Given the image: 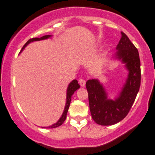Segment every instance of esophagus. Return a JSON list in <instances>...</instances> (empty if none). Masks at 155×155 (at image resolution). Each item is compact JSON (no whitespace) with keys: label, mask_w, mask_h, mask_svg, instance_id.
I'll return each instance as SVG.
<instances>
[{"label":"esophagus","mask_w":155,"mask_h":155,"mask_svg":"<svg viewBox=\"0 0 155 155\" xmlns=\"http://www.w3.org/2000/svg\"><path fill=\"white\" fill-rule=\"evenodd\" d=\"M85 79H79V85H81V86L82 87H84L85 85Z\"/></svg>","instance_id":"obj_1"}]
</instances>
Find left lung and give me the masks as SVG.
<instances>
[{"label": "left lung", "mask_w": 155, "mask_h": 155, "mask_svg": "<svg viewBox=\"0 0 155 155\" xmlns=\"http://www.w3.org/2000/svg\"><path fill=\"white\" fill-rule=\"evenodd\" d=\"M115 58L125 64L127 79L121 93L115 100H109L103 85L97 79L86 82L89 107L94 121L101 125H112L124 119L132 107L141 83L140 59L137 48L124 32L117 45Z\"/></svg>", "instance_id": "left-lung-1"}]
</instances>
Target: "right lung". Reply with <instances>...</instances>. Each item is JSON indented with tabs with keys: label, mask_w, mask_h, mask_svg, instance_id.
I'll use <instances>...</instances> for the list:
<instances>
[{
	"label": "right lung",
	"mask_w": 155,
	"mask_h": 155,
	"mask_svg": "<svg viewBox=\"0 0 155 155\" xmlns=\"http://www.w3.org/2000/svg\"><path fill=\"white\" fill-rule=\"evenodd\" d=\"M51 37V35H45V36H43V37H40V38H37V37H36V38L30 39L29 40H28L27 43H26L24 45V46H23L22 48H21V51H22V50L24 49V48H25L26 46H27L30 43H31V42L39 41V40H46V39L49 38V37ZM79 87H80V85H79V84H78V81L76 80V79H74V80H73L71 82H70V84H69L68 87V90H67V102H66V106H65L64 110V112H63V114H62L61 117L60 119H59L57 123H55V124H52V125H51V126L46 127H47V128H55V127H58L61 126L62 124H63L64 121H65V119H66V118H67V114H68V109H69V107H70V101H71L72 95L73 94V93H74V92L76 91L77 90V89L79 88Z\"/></svg>",
	"instance_id": "obj_1"
}]
</instances>
